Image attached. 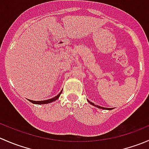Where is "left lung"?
<instances>
[{
  "label": "left lung",
  "instance_id": "obj_1",
  "mask_svg": "<svg viewBox=\"0 0 149 149\" xmlns=\"http://www.w3.org/2000/svg\"><path fill=\"white\" fill-rule=\"evenodd\" d=\"M88 102H89L90 104H91L94 105V106H95V107H98V108H100V109H108V110H110V109H112V108H106V107H100V106H98V105H96V104H94V103H92V102H91L88 101Z\"/></svg>",
  "mask_w": 149,
  "mask_h": 149
}]
</instances>
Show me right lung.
Returning a JSON list of instances; mask_svg holds the SVG:
<instances>
[{"instance_id":"1","label":"right lung","mask_w":149,"mask_h":149,"mask_svg":"<svg viewBox=\"0 0 149 149\" xmlns=\"http://www.w3.org/2000/svg\"><path fill=\"white\" fill-rule=\"evenodd\" d=\"M61 92H62V91H61V92L59 93V94H58L56 97H53V98H52V99H49V100H44V101H33V100H29V101L31 102L33 104H44L50 103V102H54V101H55V100H58V99L59 98L60 95H61Z\"/></svg>"}]
</instances>
